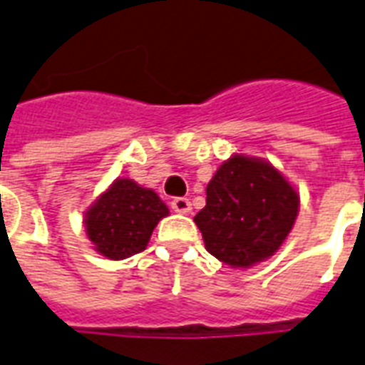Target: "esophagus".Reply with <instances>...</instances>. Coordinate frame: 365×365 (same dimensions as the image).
Segmentation results:
<instances>
[{
    "instance_id": "esophagus-1",
    "label": "esophagus",
    "mask_w": 365,
    "mask_h": 365,
    "mask_svg": "<svg viewBox=\"0 0 365 365\" xmlns=\"http://www.w3.org/2000/svg\"><path fill=\"white\" fill-rule=\"evenodd\" d=\"M170 206H172V210L180 212V214H189V212H191V202H189V199H183V197L172 199Z\"/></svg>"
}]
</instances>
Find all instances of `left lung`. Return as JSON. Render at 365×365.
<instances>
[{"mask_svg":"<svg viewBox=\"0 0 365 365\" xmlns=\"http://www.w3.org/2000/svg\"><path fill=\"white\" fill-rule=\"evenodd\" d=\"M297 212L299 195L271 163L233 155L208 183L195 223L214 257L248 269L282 246Z\"/></svg>","mask_w":365,"mask_h":365,"instance_id":"left-lung-1","label":"left lung"}]
</instances>
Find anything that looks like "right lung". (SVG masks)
I'll return each mask as SVG.
<instances>
[{
	"label": "right lung",
	"mask_w": 365,
	"mask_h": 365,
	"mask_svg": "<svg viewBox=\"0 0 365 365\" xmlns=\"http://www.w3.org/2000/svg\"><path fill=\"white\" fill-rule=\"evenodd\" d=\"M168 206L153 189L117 178L85 214V229L94 250L108 259H125L145 250Z\"/></svg>",
	"instance_id": "1"
}]
</instances>
